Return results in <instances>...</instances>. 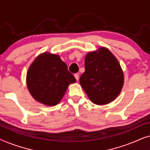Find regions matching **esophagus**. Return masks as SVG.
<instances>
[{"label":"esophagus","instance_id":"esophagus-1","mask_svg":"<svg viewBox=\"0 0 150 150\" xmlns=\"http://www.w3.org/2000/svg\"><path fill=\"white\" fill-rule=\"evenodd\" d=\"M74 77H75V79H76L77 81H79V74H75Z\"/></svg>","mask_w":150,"mask_h":150}]
</instances>
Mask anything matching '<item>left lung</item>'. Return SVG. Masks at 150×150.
Returning <instances> with one entry per match:
<instances>
[{
  "label": "left lung",
  "instance_id": "8db88e82",
  "mask_svg": "<svg viewBox=\"0 0 150 150\" xmlns=\"http://www.w3.org/2000/svg\"><path fill=\"white\" fill-rule=\"evenodd\" d=\"M85 71L80 83L93 104L104 105L120 95L124 83V72L113 54L105 47L88 52Z\"/></svg>",
  "mask_w": 150,
  "mask_h": 150
}]
</instances>
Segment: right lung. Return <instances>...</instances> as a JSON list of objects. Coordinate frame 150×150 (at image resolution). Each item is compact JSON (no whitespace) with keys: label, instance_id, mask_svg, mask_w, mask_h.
<instances>
[{"label":"right lung","instance_id":"1","mask_svg":"<svg viewBox=\"0 0 150 150\" xmlns=\"http://www.w3.org/2000/svg\"><path fill=\"white\" fill-rule=\"evenodd\" d=\"M76 82L60 56L47 52L35 59L26 74V85L30 95L46 106L59 103L69 85Z\"/></svg>","mask_w":150,"mask_h":150}]
</instances>
